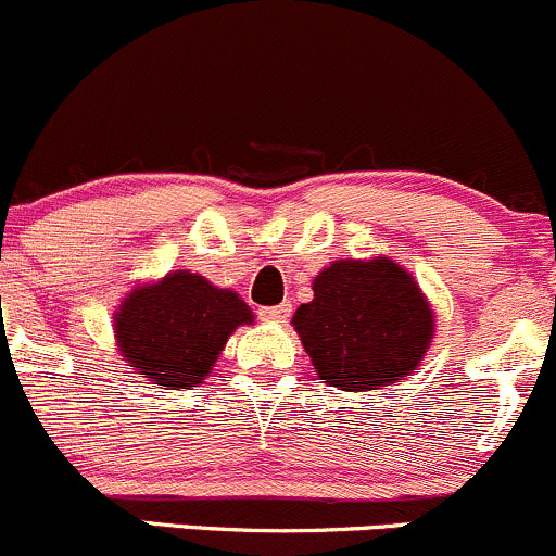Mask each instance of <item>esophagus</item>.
Returning a JSON list of instances; mask_svg holds the SVG:
<instances>
[{
    "instance_id": "obj_1",
    "label": "esophagus",
    "mask_w": 556,
    "mask_h": 556,
    "mask_svg": "<svg viewBox=\"0 0 556 556\" xmlns=\"http://www.w3.org/2000/svg\"><path fill=\"white\" fill-rule=\"evenodd\" d=\"M257 314H261V319H268V323H288L290 314H293V306L285 301V304H277V306H263Z\"/></svg>"
}]
</instances>
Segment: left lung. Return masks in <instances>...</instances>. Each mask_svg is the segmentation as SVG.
Segmentation results:
<instances>
[{
	"label": "left lung",
	"instance_id": "1",
	"mask_svg": "<svg viewBox=\"0 0 556 556\" xmlns=\"http://www.w3.org/2000/svg\"><path fill=\"white\" fill-rule=\"evenodd\" d=\"M314 299L293 325L319 379L346 392L412 377L435 333L428 299L390 257L333 261L314 277Z\"/></svg>",
	"mask_w": 556,
	"mask_h": 556
}]
</instances>
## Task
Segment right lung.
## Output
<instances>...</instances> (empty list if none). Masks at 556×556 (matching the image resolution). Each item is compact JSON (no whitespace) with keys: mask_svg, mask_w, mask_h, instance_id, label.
Returning a JSON list of instances; mask_svg holds the SVG:
<instances>
[{"mask_svg":"<svg viewBox=\"0 0 556 556\" xmlns=\"http://www.w3.org/2000/svg\"><path fill=\"white\" fill-rule=\"evenodd\" d=\"M252 325L233 290L190 271L139 285L115 312V339L128 366L164 390H190L212 374L228 336Z\"/></svg>","mask_w":556,"mask_h":556,"instance_id":"obj_1","label":"right lung"}]
</instances>
